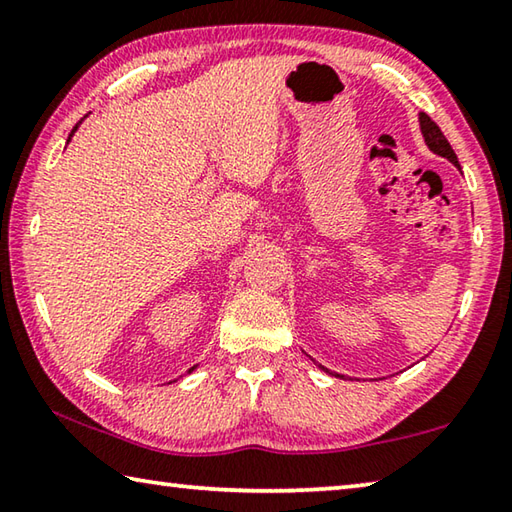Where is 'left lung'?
I'll return each mask as SVG.
<instances>
[{
	"label": "left lung",
	"mask_w": 512,
	"mask_h": 512,
	"mask_svg": "<svg viewBox=\"0 0 512 512\" xmlns=\"http://www.w3.org/2000/svg\"><path fill=\"white\" fill-rule=\"evenodd\" d=\"M418 121H420V133H422V137H424V144L429 146V151L440 155V158H447L449 162L456 164V167H458V158H456L454 149H452V146H449V142H447V137L443 135V131H440V128H438L436 124H433L431 117L424 115V112H420ZM320 370L329 372V370L323 368V366H320ZM329 375H334V377H339V379L343 377V375H339V372H329Z\"/></svg>",
	"instance_id": "8db88e82"
}]
</instances>
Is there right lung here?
<instances>
[{
    "label": "right lung",
    "instance_id": "obj_1",
    "mask_svg": "<svg viewBox=\"0 0 512 512\" xmlns=\"http://www.w3.org/2000/svg\"><path fill=\"white\" fill-rule=\"evenodd\" d=\"M81 121H83V119H81ZM81 121H79V124H76V126H74V128H72V133H69V137H67V144H69V142H72V137H74V133H76V131H79V126H81ZM194 370H196V366H192V368H189V370H187V372H194ZM173 381H176V379H173Z\"/></svg>",
    "mask_w": 512,
    "mask_h": 512
}]
</instances>
